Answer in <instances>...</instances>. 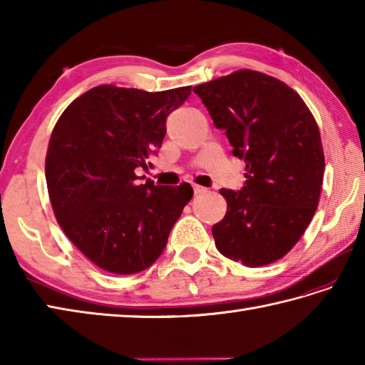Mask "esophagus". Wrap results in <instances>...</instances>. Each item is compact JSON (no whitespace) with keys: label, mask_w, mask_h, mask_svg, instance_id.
<instances>
[{"label":"esophagus","mask_w":365,"mask_h":365,"mask_svg":"<svg viewBox=\"0 0 365 365\" xmlns=\"http://www.w3.org/2000/svg\"><path fill=\"white\" fill-rule=\"evenodd\" d=\"M192 190H195V195H202V192L207 191V188L200 187V185H195V187H192Z\"/></svg>","instance_id":"esophagus-1"}]
</instances>
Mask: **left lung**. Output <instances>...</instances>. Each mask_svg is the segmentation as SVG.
<instances>
[{"label":"left lung","instance_id":"obj_1","mask_svg":"<svg viewBox=\"0 0 365 365\" xmlns=\"http://www.w3.org/2000/svg\"><path fill=\"white\" fill-rule=\"evenodd\" d=\"M192 91L234 157L245 160L242 190H221L226 216L212 227L218 251L246 267L269 265L304 234L319 207L324 155L312 113L273 76L238 71Z\"/></svg>","mask_w":365,"mask_h":365}]
</instances>
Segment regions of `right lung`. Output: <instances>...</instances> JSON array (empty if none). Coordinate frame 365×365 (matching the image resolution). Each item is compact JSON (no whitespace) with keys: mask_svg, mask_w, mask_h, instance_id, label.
Listing matches in <instances>:
<instances>
[{"mask_svg":"<svg viewBox=\"0 0 365 365\" xmlns=\"http://www.w3.org/2000/svg\"><path fill=\"white\" fill-rule=\"evenodd\" d=\"M190 94L191 86L145 92L102 84L73 100L54 125L45 160L53 212L98 268L135 274L165 251L192 188L141 183L135 169L152 166L166 118Z\"/></svg>","mask_w":365,"mask_h":365,"instance_id":"add662e5","label":"right lung"}]
</instances>
